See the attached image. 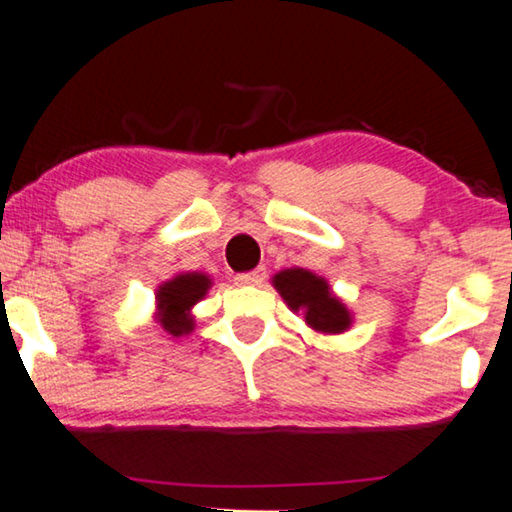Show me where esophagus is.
<instances>
[{
  "label": "esophagus",
  "instance_id": "esophagus-1",
  "mask_svg": "<svg viewBox=\"0 0 512 512\" xmlns=\"http://www.w3.org/2000/svg\"><path fill=\"white\" fill-rule=\"evenodd\" d=\"M265 279V267H256L251 272H242L236 276L238 286H258Z\"/></svg>",
  "mask_w": 512,
  "mask_h": 512
}]
</instances>
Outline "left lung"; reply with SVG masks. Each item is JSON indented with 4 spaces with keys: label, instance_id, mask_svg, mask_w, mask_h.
I'll list each match as a JSON object with an SVG mask.
<instances>
[{
    "label": "left lung",
    "instance_id": "left-lung-1",
    "mask_svg": "<svg viewBox=\"0 0 512 512\" xmlns=\"http://www.w3.org/2000/svg\"><path fill=\"white\" fill-rule=\"evenodd\" d=\"M274 288L286 299L290 311L304 315L306 324L317 333H345L351 326L347 306L333 295L329 283L322 276L292 267L272 279Z\"/></svg>",
    "mask_w": 512,
    "mask_h": 512
}]
</instances>
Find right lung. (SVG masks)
<instances>
[{
    "instance_id": "1",
    "label": "right lung",
    "mask_w": 512,
    "mask_h": 512,
    "mask_svg": "<svg viewBox=\"0 0 512 512\" xmlns=\"http://www.w3.org/2000/svg\"><path fill=\"white\" fill-rule=\"evenodd\" d=\"M213 281L206 274L186 272L165 281L156 290V322L163 326L165 333L181 338L195 329V317L190 315L192 306L206 297Z\"/></svg>"
}]
</instances>
